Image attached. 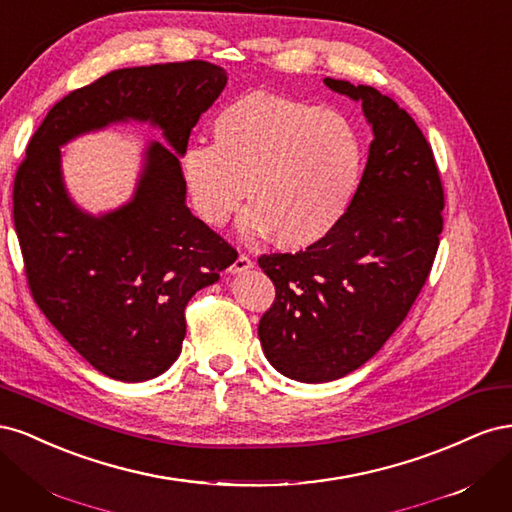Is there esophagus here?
<instances>
[{
  "instance_id": "esophagus-1",
  "label": "esophagus",
  "mask_w": 512,
  "mask_h": 512,
  "mask_svg": "<svg viewBox=\"0 0 512 512\" xmlns=\"http://www.w3.org/2000/svg\"><path fill=\"white\" fill-rule=\"evenodd\" d=\"M254 267V260L247 256V254H239L237 256V260L232 262V267H230V273H243V271H247V269H252Z\"/></svg>"
}]
</instances>
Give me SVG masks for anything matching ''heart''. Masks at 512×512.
<instances>
[{
  "label": "heart",
  "mask_w": 512,
  "mask_h": 512,
  "mask_svg": "<svg viewBox=\"0 0 512 512\" xmlns=\"http://www.w3.org/2000/svg\"><path fill=\"white\" fill-rule=\"evenodd\" d=\"M363 164V138L344 113L252 91L215 117L213 145L183 151L181 173L205 224L224 226L250 192L243 235H273L284 250H305L342 222Z\"/></svg>",
  "instance_id": "1"
}]
</instances>
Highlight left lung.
Returning <instances> with one entry per match:
<instances>
[{"mask_svg":"<svg viewBox=\"0 0 512 512\" xmlns=\"http://www.w3.org/2000/svg\"><path fill=\"white\" fill-rule=\"evenodd\" d=\"M324 83L363 104L374 141L331 235L258 258L275 286L260 344L280 374L299 382L342 378L382 348L425 286L444 228L440 170L414 119L369 85Z\"/></svg>","mask_w":512,"mask_h":512,"instance_id":"8db88e82","label":"left lung"}]
</instances>
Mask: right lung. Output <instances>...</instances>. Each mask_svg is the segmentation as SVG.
Listing matches in <instances>:
<instances>
[{
	"label": "right lung",
	"instance_id": "add662e5",
	"mask_svg": "<svg viewBox=\"0 0 512 512\" xmlns=\"http://www.w3.org/2000/svg\"><path fill=\"white\" fill-rule=\"evenodd\" d=\"M226 72L203 59L113 70L46 113L14 175L12 215L29 292L66 342L104 376L151 380L173 365L185 305L220 280L237 250L185 207L179 156ZM149 118L167 146L148 152L130 206L91 219L67 200L58 145L123 118Z\"/></svg>",
	"mask_w": 512,
	"mask_h": 512
}]
</instances>
